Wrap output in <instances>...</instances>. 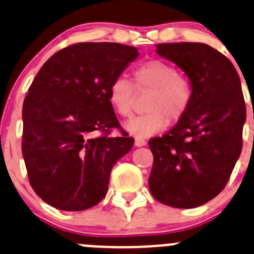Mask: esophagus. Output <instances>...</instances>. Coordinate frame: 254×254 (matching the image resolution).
Wrapping results in <instances>:
<instances>
[{
	"label": "esophagus",
	"instance_id": "obj_1",
	"mask_svg": "<svg viewBox=\"0 0 254 254\" xmlns=\"http://www.w3.org/2000/svg\"><path fill=\"white\" fill-rule=\"evenodd\" d=\"M135 146L140 147V146H144V145H146V140L142 139V137H135Z\"/></svg>",
	"mask_w": 254,
	"mask_h": 254
}]
</instances>
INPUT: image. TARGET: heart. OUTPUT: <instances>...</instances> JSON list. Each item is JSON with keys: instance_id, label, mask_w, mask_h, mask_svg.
Returning a JSON list of instances; mask_svg holds the SVG:
<instances>
[{"instance_id": "b5f03b06", "label": "heart", "mask_w": 254, "mask_h": 254, "mask_svg": "<svg viewBox=\"0 0 254 254\" xmlns=\"http://www.w3.org/2000/svg\"><path fill=\"white\" fill-rule=\"evenodd\" d=\"M132 82L119 75L109 85L108 98L114 112L129 118L134 108L136 90H150L144 114L127 123V130L137 137H147L160 131L167 122L175 123L187 112L192 99V87L176 67L160 59H152L132 69Z\"/></svg>"}]
</instances>
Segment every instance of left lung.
<instances>
[{"instance_id": "left-lung-1", "label": "left lung", "mask_w": 254, "mask_h": 254, "mask_svg": "<svg viewBox=\"0 0 254 254\" xmlns=\"http://www.w3.org/2000/svg\"><path fill=\"white\" fill-rule=\"evenodd\" d=\"M157 53L190 78L192 99L161 137L149 140L151 195L176 208L203 205L225 189L242 151L246 103L230 59L205 43H161Z\"/></svg>"}]
</instances>
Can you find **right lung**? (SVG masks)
Listing matches in <instances>:
<instances>
[{
	"mask_svg": "<svg viewBox=\"0 0 254 254\" xmlns=\"http://www.w3.org/2000/svg\"><path fill=\"white\" fill-rule=\"evenodd\" d=\"M137 56L120 43H75L54 53L32 82L22 108V154L32 189L48 205L83 211L107 195L113 166L134 144L110 136L122 127L108 90Z\"/></svg>",
	"mask_w": 254,
	"mask_h": 254,
	"instance_id": "right-lung-1",
	"label": "right lung"
}]
</instances>
